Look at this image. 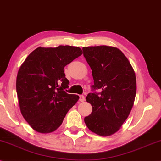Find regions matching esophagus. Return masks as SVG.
<instances>
[{"mask_svg": "<svg viewBox=\"0 0 161 161\" xmlns=\"http://www.w3.org/2000/svg\"><path fill=\"white\" fill-rule=\"evenodd\" d=\"M79 101L84 102V101H85V97L83 96V95H80V96H79Z\"/></svg>", "mask_w": 161, "mask_h": 161, "instance_id": "1", "label": "esophagus"}]
</instances>
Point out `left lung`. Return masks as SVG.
I'll use <instances>...</instances> for the list:
<instances>
[{"mask_svg":"<svg viewBox=\"0 0 161 161\" xmlns=\"http://www.w3.org/2000/svg\"><path fill=\"white\" fill-rule=\"evenodd\" d=\"M83 55L92 70V91L86 101L92 106L85 123L93 133L107 136L117 132L128 117L136 92L135 72L121 50L107 46L83 47Z\"/></svg>","mask_w":161,"mask_h":161,"instance_id":"obj_1","label":"left lung"}]
</instances>
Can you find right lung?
<instances>
[{"label":"right lung","instance_id":"right-lung-1","mask_svg":"<svg viewBox=\"0 0 161 161\" xmlns=\"http://www.w3.org/2000/svg\"><path fill=\"white\" fill-rule=\"evenodd\" d=\"M82 54L75 46L38 47L19 68L16 92L21 113L36 132L55 131L78 101V95L64 91L69 82L64 68Z\"/></svg>","mask_w":161,"mask_h":161}]
</instances>
